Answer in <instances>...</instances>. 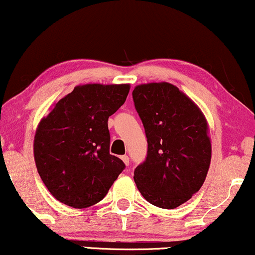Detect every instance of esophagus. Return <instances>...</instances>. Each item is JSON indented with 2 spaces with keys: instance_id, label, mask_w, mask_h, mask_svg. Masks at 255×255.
<instances>
[{
  "instance_id": "1",
  "label": "esophagus",
  "mask_w": 255,
  "mask_h": 255,
  "mask_svg": "<svg viewBox=\"0 0 255 255\" xmlns=\"http://www.w3.org/2000/svg\"><path fill=\"white\" fill-rule=\"evenodd\" d=\"M121 159H122V161H124V162H125L126 166L129 165V157H128L127 155H122Z\"/></svg>"
}]
</instances>
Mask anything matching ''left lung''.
Instances as JSON below:
<instances>
[{"instance_id":"8db88e82","label":"left lung","mask_w":255,"mask_h":255,"mask_svg":"<svg viewBox=\"0 0 255 255\" xmlns=\"http://www.w3.org/2000/svg\"><path fill=\"white\" fill-rule=\"evenodd\" d=\"M133 100L148 142L147 157L135 168L134 181L149 204L179 207L201 188L211 163L205 115L168 82L136 86Z\"/></svg>"}]
</instances>
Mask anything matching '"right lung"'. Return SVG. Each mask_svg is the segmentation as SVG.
I'll return each instance as SVG.
<instances>
[{"mask_svg":"<svg viewBox=\"0 0 255 255\" xmlns=\"http://www.w3.org/2000/svg\"><path fill=\"white\" fill-rule=\"evenodd\" d=\"M129 85L76 86L37 126L34 157L50 194L73 208L98 204L125 163L109 154L108 118L125 104Z\"/></svg>","mask_w":255,"mask_h":255,"instance_id":"right-lung-1","label":"right lung"}]
</instances>
